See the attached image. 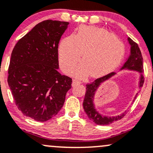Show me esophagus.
I'll return each instance as SVG.
<instances>
[{
    "label": "esophagus",
    "instance_id": "obj_1",
    "mask_svg": "<svg viewBox=\"0 0 153 153\" xmlns=\"http://www.w3.org/2000/svg\"><path fill=\"white\" fill-rule=\"evenodd\" d=\"M80 81H78V80H73V86H75V85H78V84H80Z\"/></svg>",
    "mask_w": 153,
    "mask_h": 153
}]
</instances>
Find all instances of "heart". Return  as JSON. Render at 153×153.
<instances>
[{
  "instance_id": "obj_1",
  "label": "heart",
  "mask_w": 153,
  "mask_h": 153,
  "mask_svg": "<svg viewBox=\"0 0 153 153\" xmlns=\"http://www.w3.org/2000/svg\"><path fill=\"white\" fill-rule=\"evenodd\" d=\"M62 68L72 73L82 53L83 61L77 68V75L100 77L114 70L123 57L125 47L118 38L102 28L80 26L74 36L63 38L58 48Z\"/></svg>"
}]
</instances>
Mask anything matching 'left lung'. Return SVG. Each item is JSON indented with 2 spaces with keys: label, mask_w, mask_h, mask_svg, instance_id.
Here are the masks:
<instances>
[{
  "label": "left lung",
  "mask_w": 153,
  "mask_h": 153,
  "mask_svg": "<svg viewBox=\"0 0 153 153\" xmlns=\"http://www.w3.org/2000/svg\"><path fill=\"white\" fill-rule=\"evenodd\" d=\"M128 41L131 46L130 54L126 59V61L123 64L120 70H130V71H136L139 73V88H141L144 84V77L142 75L143 73V58L142 53L139 49L137 43L132 41L128 37ZM117 75L116 73H111L105 76L98 78L94 81L86 84V92H85L84 100H83V106L84 111L88 115V118L94 123L97 125H109L117 120H120L126 115L127 111H124L121 114L115 116H108L103 115L100 112L97 111L94 104V97L96 92L98 90L99 87L106 80L112 78Z\"/></svg>",
  "instance_id": "8db88e82"
}]
</instances>
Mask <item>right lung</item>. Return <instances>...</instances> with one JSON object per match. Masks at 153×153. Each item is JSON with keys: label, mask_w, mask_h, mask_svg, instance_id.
I'll use <instances>...</instances> for the list:
<instances>
[{"label": "right lung", "mask_w": 153, "mask_h": 153, "mask_svg": "<svg viewBox=\"0 0 153 153\" xmlns=\"http://www.w3.org/2000/svg\"><path fill=\"white\" fill-rule=\"evenodd\" d=\"M68 22L45 20L15 45L8 83L23 115L44 122L56 115L72 87V78L58 72V44Z\"/></svg>", "instance_id": "add662e5"}]
</instances>
